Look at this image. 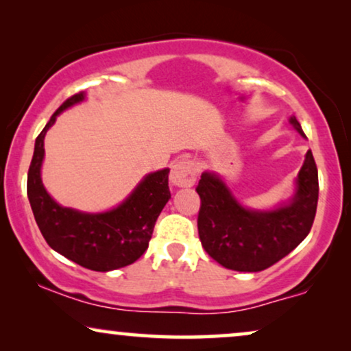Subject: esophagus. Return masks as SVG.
Masks as SVG:
<instances>
[{
	"label": "esophagus",
	"mask_w": 351,
	"mask_h": 351,
	"mask_svg": "<svg viewBox=\"0 0 351 351\" xmlns=\"http://www.w3.org/2000/svg\"><path fill=\"white\" fill-rule=\"evenodd\" d=\"M196 176H198V166L191 160H180L172 166L171 171V182L176 186H191L196 182Z\"/></svg>",
	"instance_id": "esophagus-1"
}]
</instances>
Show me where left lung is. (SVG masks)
<instances>
[{
    "mask_svg": "<svg viewBox=\"0 0 351 351\" xmlns=\"http://www.w3.org/2000/svg\"><path fill=\"white\" fill-rule=\"evenodd\" d=\"M291 123L305 137L295 117ZM318 190V167L310 150L297 177L292 203L270 213L244 209L217 176L204 172L196 186L201 199V244L215 262L230 270H265L294 251L310 233Z\"/></svg>",
    "mask_w": 351,
    "mask_h": 351,
    "instance_id": "8db88e82",
    "label": "left lung"
}]
</instances>
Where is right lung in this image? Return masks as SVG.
I'll return each mask as SVG.
<instances>
[{
    "mask_svg": "<svg viewBox=\"0 0 351 351\" xmlns=\"http://www.w3.org/2000/svg\"><path fill=\"white\" fill-rule=\"evenodd\" d=\"M83 99V93L66 99L36 137L27 195L38 228L54 251L89 270L110 271L131 265L147 251L158 215L171 198L169 169L148 174L123 204L108 213L84 214L57 204L40 176L45 136L57 114Z\"/></svg>",
    "mask_w": 351,
    "mask_h": 351,
    "instance_id": "right-lung-1",
    "label": "right lung"
}]
</instances>
